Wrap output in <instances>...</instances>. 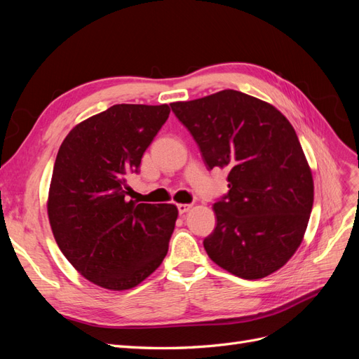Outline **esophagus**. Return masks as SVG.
<instances>
[{"label": "esophagus", "instance_id": "1", "mask_svg": "<svg viewBox=\"0 0 359 359\" xmlns=\"http://www.w3.org/2000/svg\"><path fill=\"white\" fill-rule=\"evenodd\" d=\"M177 206H178V212L180 214H186L191 208L190 203H178Z\"/></svg>", "mask_w": 359, "mask_h": 359}]
</instances>
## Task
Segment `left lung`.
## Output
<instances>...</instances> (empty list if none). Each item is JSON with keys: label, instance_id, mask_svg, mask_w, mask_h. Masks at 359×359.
I'll use <instances>...</instances> for the list:
<instances>
[{"label": "left lung", "instance_id": "8db88e82", "mask_svg": "<svg viewBox=\"0 0 359 359\" xmlns=\"http://www.w3.org/2000/svg\"><path fill=\"white\" fill-rule=\"evenodd\" d=\"M208 169L227 168L229 193L214 203L203 240L210 259L245 280L276 273L295 255L313 208L309 161L287 118L235 90L170 103Z\"/></svg>", "mask_w": 359, "mask_h": 359}]
</instances>
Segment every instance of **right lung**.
<instances>
[{
  "mask_svg": "<svg viewBox=\"0 0 359 359\" xmlns=\"http://www.w3.org/2000/svg\"><path fill=\"white\" fill-rule=\"evenodd\" d=\"M169 114L168 104H114L74 126L58 149L50 229L73 268L97 286L132 289L168 255L177 206L128 199L127 180Z\"/></svg>",
  "mask_w": 359,
  "mask_h": 359,
  "instance_id": "obj_1",
  "label": "right lung"
}]
</instances>
